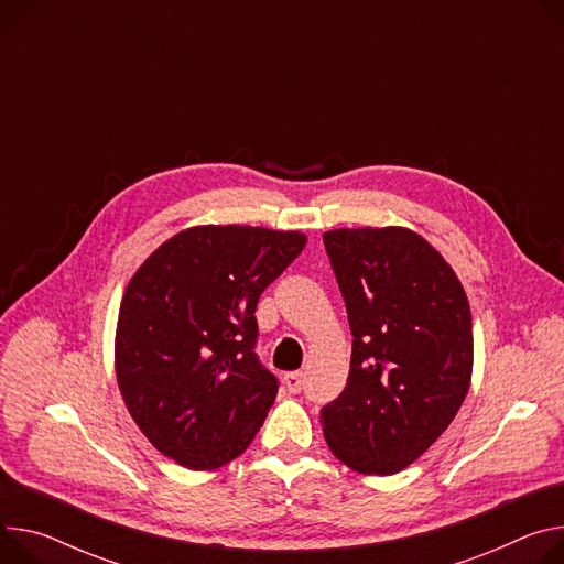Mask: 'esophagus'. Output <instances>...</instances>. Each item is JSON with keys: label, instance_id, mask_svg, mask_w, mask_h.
<instances>
[{"label": "esophagus", "instance_id": "obj_1", "mask_svg": "<svg viewBox=\"0 0 564 564\" xmlns=\"http://www.w3.org/2000/svg\"><path fill=\"white\" fill-rule=\"evenodd\" d=\"M283 384H285V389H288L290 393H299V391H301V387H303V376H301L299 371L285 373V378H283Z\"/></svg>", "mask_w": 564, "mask_h": 564}]
</instances>
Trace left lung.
<instances>
[{
  "label": "left lung",
  "instance_id": "obj_1",
  "mask_svg": "<svg viewBox=\"0 0 564 564\" xmlns=\"http://www.w3.org/2000/svg\"><path fill=\"white\" fill-rule=\"evenodd\" d=\"M352 335L339 398L322 406L333 454L357 473L404 470L447 430L473 373V317L464 288L419 234H324Z\"/></svg>",
  "mask_w": 564,
  "mask_h": 564
}]
</instances>
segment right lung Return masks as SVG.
Returning a JSON list of instances; mask_svg holds the SVG:
<instances>
[{"label":"right lung","instance_id":"right-lung-1","mask_svg":"<svg viewBox=\"0 0 564 564\" xmlns=\"http://www.w3.org/2000/svg\"><path fill=\"white\" fill-rule=\"evenodd\" d=\"M305 247L299 231L193 227L166 240L126 288L117 378L128 412L160 452L191 470L242 454L279 378L256 355V305Z\"/></svg>","mask_w":564,"mask_h":564}]
</instances>
